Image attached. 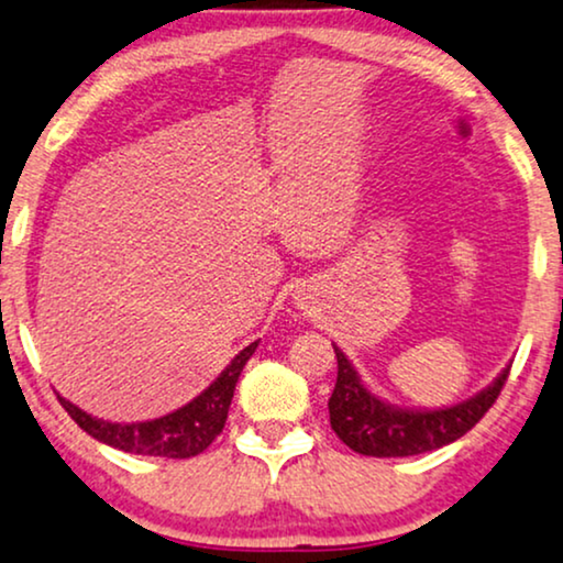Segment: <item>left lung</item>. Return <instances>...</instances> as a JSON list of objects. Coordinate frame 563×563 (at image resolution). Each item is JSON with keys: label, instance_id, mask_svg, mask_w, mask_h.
Here are the masks:
<instances>
[{"label": "left lung", "instance_id": "left-lung-1", "mask_svg": "<svg viewBox=\"0 0 563 563\" xmlns=\"http://www.w3.org/2000/svg\"><path fill=\"white\" fill-rule=\"evenodd\" d=\"M332 347L338 355V382L327 402L332 431L366 457H410L452 444L486 416L509 376V368H504L486 389L452 408L405 410L368 393L345 353L338 345Z\"/></svg>", "mask_w": 563, "mask_h": 563}]
</instances>
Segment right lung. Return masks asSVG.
Segmentation results:
<instances>
[{
  "label": "right lung",
  "mask_w": 563,
  "mask_h": 563,
  "mask_svg": "<svg viewBox=\"0 0 563 563\" xmlns=\"http://www.w3.org/2000/svg\"><path fill=\"white\" fill-rule=\"evenodd\" d=\"M254 351H257V343L246 345L202 395H197L195 400L179 410L168 412V416L155 418V421L109 423L103 418L88 416V412L64 400V397H59V402L82 431H88L92 439L103 441L113 450L147 454V457L187 460L208 450L212 439L223 431L233 400V389H236L239 376Z\"/></svg>",
  "instance_id": "right-lung-1"
}]
</instances>
